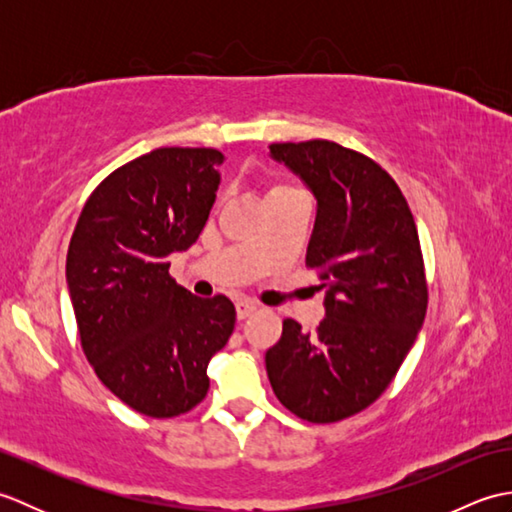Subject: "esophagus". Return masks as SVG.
<instances>
[{
	"label": "esophagus",
	"instance_id": "esophagus-1",
	"mask_svg": "<svg viewBox=\"0 0 512 512\" xmlns=\"http://www.w3.org/2000/svg\"><path fill=\"white\" fill-rule=\"evenodd\" d=\"M259 306L255 301H248V299H239L237 303H235V312H237V319H246V317H250V314H253L255 310H257Z\"/></svg>",
	"mask_w": 512,
	"mask_h": 512
}]
</instances>
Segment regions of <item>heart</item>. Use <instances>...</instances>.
Returning a JSON list of instances; mask_svg holds the SVG:
<instances>
[{
  "instance_id": "heart-1",
  "label": "heart",
  "mask_w": 512,
  "mask_h": 512,
  "mask_svg": "<svg viewBox=\"0 0 512 512\" xmlns=\"http://www.w3.org/2000/svg\"><path fill=\"white\" fill-rule=\"evenodd\" d=\"M284 191H295V189H292V187H284V184H279V187H273V189H270L268 198H270V195H275V193H284Z\"/></svg>"
}]
</instances>
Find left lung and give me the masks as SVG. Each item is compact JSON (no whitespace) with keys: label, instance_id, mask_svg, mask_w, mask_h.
<instances>
[{"label":"left lung","instance_id":"obj_1","mask_svg":"<svg viewBox=\"0 0 512 512\" xmlns=\"http://www.w3.org/2000/svg\"><path fill=\"white\" fill-rule=\"evenodd\" d=\"M317 200L306 262L321 268L325 319H292L266 352L281 405L308 422L350 418L383 394L422 328L427 284L405 195L374 160L330 140L270 145Z\"/></svg>","mask_w":512,"mask_h":512}]
</instances>
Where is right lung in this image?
Listing matches in <instances>:
<instances>
[{"mask_svg":"<svg viewBox=\"0 0 512 512\" xmlns=\"http://www.w3.org/2000/svg\"><path fill=\"white\" fill-rule=\"evenodd\" d=\"M224 156L160 147L110 173L76 222L65 262L83 352L101 383L151 418L187 413L209 391L211 356L235 328V306L169 277L209 220Z\"/></svg>","mask_w":512,"mask_h":512,"instance_id":"1","label":"right lung"}]
</instances>
